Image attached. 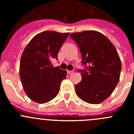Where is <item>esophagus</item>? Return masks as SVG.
Instances as JSON below:
<instances>
[{"mask_svg":"<svg viewBox=\"0 0 134 134\" xmlns=\"http://www.w3.org/2000/svg\"><path fill=\"white\" fill-rule=\"evenodd\" d=\"M73 72H74V71H73V70H67V73H68V74H72Z\"/></svg>","mask_w":134,"mask_h":134,"instance_id":"obj_1","label":"esophagus"}]
</instances>
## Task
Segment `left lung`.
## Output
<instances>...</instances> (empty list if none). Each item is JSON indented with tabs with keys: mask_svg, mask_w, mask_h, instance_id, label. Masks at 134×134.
<instances>
[{
	"mask_svg": "<svg viewBox=\"0 0 134 134\" xmlns=\"http://www.w3.org/2000/svg\"><path fill=\"white\" fill-rule=\"evenodd\" d=\"M85 69L79 70L82 80L75 86L77 96L90 104H99L109 97L119 82L121 62L107 37L97 31L73 33Z\"/></svg>",
	"mask_w": 134,
	"mask_h": 134,
	"instance_id": "1",
	"label": "left lung"
}]
</instances>
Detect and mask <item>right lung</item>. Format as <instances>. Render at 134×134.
Wrapping results in <instances>:
<instances>
[{"label":"right lung","instance_id":"add662e5","mask_svg":"<svg viewBox=\"0 0 134 134\" xmlns=\"http://www.w3.org/2000/svg\"><path fill=\"white\" fill-rule=\"evenodd\" d=\"M69 33L46 31L37 34L26 46L21 58L19 76L28 97L46 103L55 97L67 72L54 67L52 60L58 59L59 49Z\"/></svg>","mask_w":134,"mask_h":134}]
</instances>
